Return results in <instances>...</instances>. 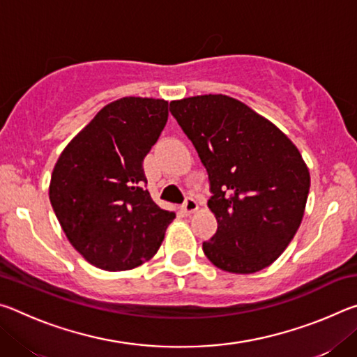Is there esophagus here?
I'll return each mask as SVG.
<instances>
[{
    "instance_id": "esophagus-1",
    "label": "esophagus",
    "mask_w": 357,
    "mask_h": 357,
    "mask_svg": "<svg viewBox=\"0 0 357 357\" xmlns=\"http://www.w3.org/2000/svg\"><path fill=\"white\" fill-rule=\"evenodd\" d=\"M183 209H184V213H185V214H192V213H195V211L198 209V203H197L195 198L187 197V198H185V202H184V204H183Z\"/></svg>"
}]
</instances>
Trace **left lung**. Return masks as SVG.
I'll list each match as a JSON object with an SVG mask.
<instances>
[{
  "label": "left lung",
  "mask_w": 357,
  "mask_h": 357,
  "mask_svg": "<svg viewBox=\"0 0 357 357\" xmlns=\"http://www.w3.org/2000/svg\"><path fill=\"white\" fill-rule=\"evenodd\" d=\"M208 172L217 231L203 252L217 268L253 274L279 258L304 215L310 174L293 142L223 94L170 102Z\"/></svg>",
  "instance_id": "1"
}]
</instances>
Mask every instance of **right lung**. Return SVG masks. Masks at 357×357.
Here are the masks:
<instances>
[{
	"label": "right lung",
	"mask_w": 357,
	"mask_h": 357,
	"mask_svg": "<svg viewBox=\"0 0 357 357\" xmlns=\"http://www.w3.org/2000/svg\"><path fill=\"white\" fill-rule=\"evenodd\" d=\"M168 119L164 99L123 98L105 105L59 155L52 208L74 249L104 271L153 258L174 213L157 206L143 159Z\"/></svg>",
	"instance_id": "right-lung-1"
}]
</instances>
